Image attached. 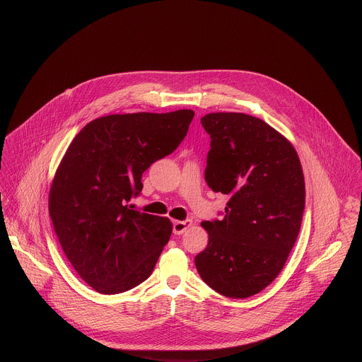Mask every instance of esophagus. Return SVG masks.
<instances>
[{"label": "esophagus", "instance_id": "1", "mask_svg": "<svg viewBox=\"0 0 362 362\" xmlns=\"http://www.w3.org/2000/svg\"><path fill=\"white\" fill-rule=\"evenodd\" d=\"M190 226H192V221H175L173 233L175 235H182Z\"/></svg>", "mask_w": 362, "mask_h": 362}]
</instances>
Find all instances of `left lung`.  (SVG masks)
<instances>
[{"mask_svg": "<svg viewBox=\"0 0 362 362\" xmlns=\"http://www.w3.org/2000/svg\"><path fill=\"white\" fill-rule=\"evenodd\" d=\"M211 136L204 180L228 194L225 218L206 221L208 246L194 257L200 278L228 298H249L284 269L305 209V180L292 143L245 113L200 119Z\"/></svg>", "mask_w": 362, "mask_h": 362, "instance_id": "8db88e82", "label": "left lung"}]
</instances>
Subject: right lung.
<instances>
[{
    "instance_id": "right-lung-1",
    "label": "right lung",
    "mask_w": 362,
    "mask_h": 362,
    "mask_svg": "<svg viewBox=\"0 0 362 362\" xmlns=\"http://www.w3.org/2000/svg\"><path fill=\"white\" fill-rule=\"evenodd\" d=\"M193 110L110 115L73 139L48 194V212L67 259L100 293L146 281L172 235L169 218L141 214L129 202L141 175L185 139Z\"/></svg>"
}]
</instances>
